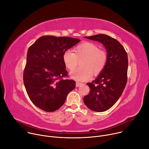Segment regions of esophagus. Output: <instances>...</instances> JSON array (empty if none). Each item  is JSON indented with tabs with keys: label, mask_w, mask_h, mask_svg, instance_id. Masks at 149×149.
<instances>
[{
	"label": "esophagus",
	"mask_w": 149,
	"mask_h": 149,
	"mask_svg": "<svg viewBox=\"0 0 149 149\" xmlns=\"http://www.w3.org/2000/svg\"><path fill=\"white\" fill-rule=\"evenodd\" d=\"M82 82H76V87H79V86H80L81 85H82Z\"/></svg>",
	"instance_id": "1"
}]
</instances>
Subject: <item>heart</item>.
Here are the masks:
<instances>
[{
    "label": "heart",
    "instance_id": "heart-1",
    "mask_svg": "<svg viewBox=\"0 0 149 149\" xmlns=\"http://www.w3.org/2000/svg\"><path fill=\"white\" fill-rule=\"evenodd\" d=\"M74 53L66 51L62 55L65 67L73 70L80 62V68L70 73L71 77L77 81H86L99 75L105 68L108 61V54L105 50L99 49L93 42H86L77 46Z\"/></svg>",
    "mask_w": 149,
    "mask_h": 149
}]
</instances>
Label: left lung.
Listing matches in <instances>:
<instances>
[{
    "label": "left lung",
    "mask_w": 149,
    "mask_h": 149,
    "mask_svg": "<svg viewBox=\"0 0 149 149\" xmlns=\"http://www.w3.org/2000/svg\"><path fill=\"white\" fill-rule=\"evenodd\" d=\"M86 38L101 42L108 54L107 65L97 78L87 84L90 91L84 97V104L88 109L103 112L110 109L117 101L125 88L128 56L120 42L109 35L98 34Z\"/></svg>",
    "instance_id": "obj_1"
}]
</instances>
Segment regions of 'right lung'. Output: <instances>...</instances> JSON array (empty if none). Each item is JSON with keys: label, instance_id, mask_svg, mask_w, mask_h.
<instances>
[{"label": "right lung", "instance_id": "add662e5", "mask_svg": "<svg viewBox=\"0 0 149 149\" xmlns=\"http://www.w3.org/2000/svg\"><path fill=\"white\" fill-rule=\"evenodd\" d=\"M79 39L51 35L38 38L29 48L23 79L27 94L40 109L52 112L64 104L75 87L68 77L62 55L79 42Z\"/></svg>", "mask_w": 149, "mask_h": 149}]
</instances>
